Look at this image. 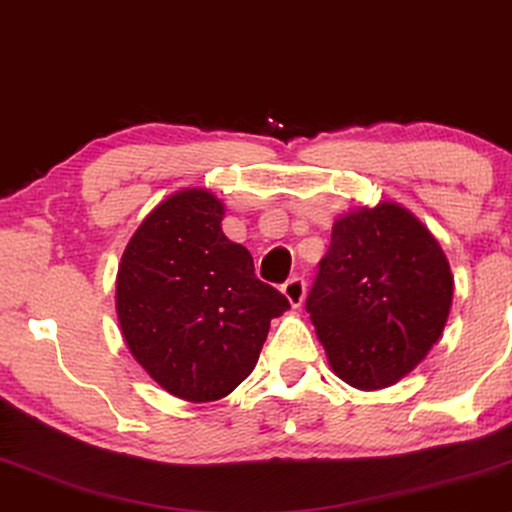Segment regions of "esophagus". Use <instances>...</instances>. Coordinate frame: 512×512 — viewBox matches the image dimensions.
Listing matches in <instances>:
<instances>
[{
    "label": "esophagus",
    "instance_id": "esophagus-1",
    "mask_svg": "<svg viewBox=\"0 0 512 512\" xmlns=\"http://www.w3.org/2000/svg\"><path fill=\"white\" fill-rule=\"evenodd\" d=\"M304 292H306V283H304V278H299V276H295V278H290V281H285L283 283V295L288 297V302L295 306L302 304L304 302Z\"/></svg>",
    "mask_w": 512,
    "mask_h": 512
}]
</instances>
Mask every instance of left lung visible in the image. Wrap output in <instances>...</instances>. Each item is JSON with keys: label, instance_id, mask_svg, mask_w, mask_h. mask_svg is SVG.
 <instances>
[{"label": "left lung", "instance_id": "8db88e82", "mask_svg": "<svg viewBox=\"0 0 512 512\" xmlns=\"http://www.w3.org/2000/svg\"><path fill=\"white\" fill-rule=\"evenodd\" d=\"M454 276L435 236L393 201L339 215L306 311L332 372L360 391L398 384L442 337Z\"/></svg>", "mask_w": 512, "mask_h": 512}]
</instances>
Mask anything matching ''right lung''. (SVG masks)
I'll return each instance as SVG.
<instances>
[{
  "label": "right lung",
  "mask_w": 512,
  "mask_h": 512,
  "mask_svg": "<svg viewBox=\"0 0 512 512\" xmlns=\"http://www.w3.org/2000/svg\"><path fill=\"white\" fill-rule=\"evenodd\" d=\"M208 189L163 199L128 241L117 271L121 335L175 398L210 403L255 370L271 320L290 302L255 276L250 252L222 231Z\"/></svg>",
  "instance_id": "right-lung-1"
}]
</instances>
